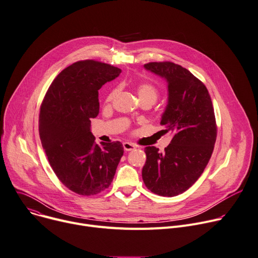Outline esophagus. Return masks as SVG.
Masks as SVG:
<instances>
[{"label": "esophagus", "mask_w": 258, "mask_h": 258, "mask_svg": "<svg viewBox=\"0 0 258 258\" xmlns=\"http://www.w3.org/2000/svg\"><path fill=\"white\" fill-rule=\"evenodd\" d=\"M123 148L125 151H131L133 149H135V145L132 144V143H129V142H125L123 144Z\"/></svg>", "instance_id": "esophagus-1"}]
</instances>
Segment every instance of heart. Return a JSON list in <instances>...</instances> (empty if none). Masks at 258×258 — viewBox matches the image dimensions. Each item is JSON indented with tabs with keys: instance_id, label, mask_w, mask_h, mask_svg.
<instances>
[{
	"instance_id": "obj_1",
	"label": "heart",
	"mask_w": 258,
	"mask_h": 258,
	"mask_svg": "<svg viewBox=\"0 0 258 258\" xmlns=\"http://www.w3.org/2000/svg\"><path fill=\"white\" fill-rule=\"evenodd\" d=\"M116 93H117V90L111 91L108 94V96H107V101L112 100V99L114 98V96L116 95ZM137 93H138V97H140V98L148 97V98L154 99L155 101H156V99L158 97L157 89L153 85H151V84H141L140 86H138Z\"/></svg>"
}]
</instances>
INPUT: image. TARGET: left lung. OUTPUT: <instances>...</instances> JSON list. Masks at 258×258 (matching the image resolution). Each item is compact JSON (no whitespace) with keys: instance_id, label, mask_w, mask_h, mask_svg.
Here are the masks:
<instances>
[{"instance_id":"8db88e82","label":"left lung","mask_w":258,"mask_h":258,"mask_svg":"<svg viewBox=\"0 0 258 258\" xmlns=\"http://www.w3.org/2000/svg\"><path fill=\"white\" fill-rule=\"evenodd\" d=\"M145 68L167 83V105L160 124L172 140L163 153L146 147L143 180L153 193L175 196L202 175L217 137L214 108L206 86L189 70L171 62H153Z\"/></svg>"}]
</instances>
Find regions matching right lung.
Masks as SVG:
<instances>
[{
    "mask_svg": "<svg viewBox=\"0 0 258 258\" xmlns=\"http://www.w3.org/2000/svg\"><path fill=\"white\" fill-rule=\"evenodd\" d=\"M121 69L86 60L65 68L51 83L39 114V135L57 179L84 196L111 184L124 154L120 142L95 143L91 120L99 113L98 91Z\"/></svg>",
    "mask_w": 258,
    "mask_h": 258,
    "instance_id": "obj_1",
    "label": "right lung"
}]
</instances>
